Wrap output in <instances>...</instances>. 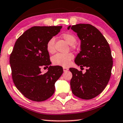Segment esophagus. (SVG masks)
<instances>
[{"instance_id":"obj_1","label":"esophagus","mask_w":123,"mask_h":123,"mask_svg":"<svg viewBox=\"0 0 123 123\" xmlns=\"http://www.w3.org/2000/svg\"><path fill=\"white\" fill-rule=\"evenodd\" d=\"M68 70V69L67 68H65V67H63V71L64 72H67Z\"/></svg>"}]
</instances>
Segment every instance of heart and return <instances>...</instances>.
I'll return each mask as SVG.
<instances>
[{"label": "heart", "mask_w": 123, "mask_h": 123, "mask_svg": "<svg viewBox=\"0 0 123 123\" xmlns=\"http://www.w3.org/2000/svg\"><path fill=\"white\" fill-rule=\"evenodd\" d=\"M62 37L70 45L76 43L77 39L74 35L70 33H64L61 35ZM46 50L50 54H54L55 51V39L52 37L48 40L46 43ZM74 58L73 54L70 53H58L52 58V62L54 64L62 67H67L70 65V62Z\"/></svg>", "instance_id": "obj_1"}]
</instances>
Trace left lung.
<instances>
[{
  "mask_svg": "<svg viewBox=\"0 0 123 123\" xmlns=\"http://www.w3.org/2000/svg\"><path fill=\"white\" fill-rule=\"evenodd\" d=\"M70 28L81 42L75 63L80 69L87 68L84 74L75 68L69 69L73 75L70 87L75 96L90 100L101 93L110 80L113 64L110 48L105 37L91 25L77 24L68 26Z\"/></svg>",
  "mask_w": 123,
  "mask_h": 123,
  "instance_id": "1",
  "label": "left lung"
}]
</instances>
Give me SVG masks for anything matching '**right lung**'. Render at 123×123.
Segmentation results:
<instances>
[{"instance_id": "obj_1", "label": "right lung", "mask_w": 123, "mask_h": 123, "mask_svg": "<svg viewBox=\"0 0 123 123\" xmlns=\"http://www.w3.org/2000/svg\"><path fill=\"white\" fill-rule=\"evenodd\" d=\"M62 26H34L17 40L10 56L12 76L17 88L25 97L41 102L55 92V83L63 73L60 66H51L46 43ZM42 66L49 68L42 74Z\"/></svg>"}]
</instances>
